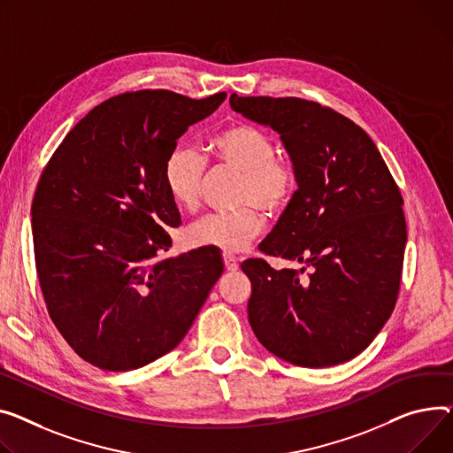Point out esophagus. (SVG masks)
Wrapping results in <instances>:
<instances>
[{
  "label": "esophagus",
  "mask_w": 453,
  "mask_h": 453,
  "mask_svg": "<svg viewBox=\"0 0 453 453\" xmlns=\"http://www.w3.org/2000/svg\"><path fill=\"white\" fill-rule=\"evenodd\" d=\"M222 258H224V265H226L227 271H236V269H238V258H236L234 255L224 253Z\"/></svg>",
  "instance_id": "obj_1"
}]
</instances>
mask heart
Instances as JSON below:
<instances>
[{
  "label": "heart",
  "mask_w": 453,
  "mask_h": 453,
  "mask_svg": "<svg viewBox=\"0 0 453 453\" xmlns=\"http://www.w3.org/2000/svg\"><path fill=\"white\" fill-rule=\"evenodd\" d=\"M207 158L215 165L240 173L233 213L207 215L186 229L193 248L242 251L265 227V215H279L296 189L293 165L277 157L275 140L250 124H233L209 138ZM205 157L198 149L178 143L164 162V184L173 202L186 211L200 205Z\"/></svg>",
  "instance_id": "1"
}]
</instances>
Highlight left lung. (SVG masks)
I'll return each instance as SVG.
<instances>
[{"label":"left lung","instance_id":"8db88e82","mask_svg":"<svg viewBox=\"0 0 453 453\" xmlns=\"http://www.w3.org/2000/svg\"><path fill=\"white\" fill-rule=\"evenodd\" d=\"M231 109L280 134L296 173L289 205L260 251L303 264L242 262L250 324L295 366H335L365 351L395 308L406 248L403 196L373 140L303 98L236 96Z\"/></svg>","mask_w":453,"mask_h":453}]
</instances>
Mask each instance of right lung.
Listing matches in <instances>:
<instances>
[{"label": "right lung", "instance_id": "right-lung-1", "mask_svg": "<svg viewBox=\"0 0 453 453\" xmlns=\"http://www.w3.org/2000/svg\"><path fill=\"white\" fill-rule=\"evenodd\" d=\"M219 93L136 90L100 104L54 150L35 193L33 240L49 315L96 368L129 372L176 348L224 273L217 251L165 258L178 207L164 162Z\"/></svg>", "mask_w": 453, "mask_h": 453}]
</instances>
